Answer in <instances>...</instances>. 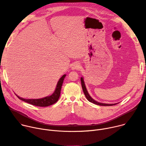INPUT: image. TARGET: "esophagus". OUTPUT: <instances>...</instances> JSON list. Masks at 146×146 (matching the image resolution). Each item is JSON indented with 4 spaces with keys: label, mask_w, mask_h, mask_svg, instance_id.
Segmentation results:
<instances>
[{
    "label": "esophagus",
    "mask_w": 146,
    "mask_h": 146,
    "mask_svg": "<svg viewBox=\"0 0 146 146\" xmlns=\"http://www.w3.org/2000/svg\"><path fill=\"white\" fill-rule=\"evenodd\" d=\"M80 67V64L79 63H74L72 66V69L73 70H75V69H78Z\"/></svg>",
    "instance_id": "1"
}]
</instances>
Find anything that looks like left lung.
Listing matches in <instances>:
<instances>
[{
  "instance_id": "1",
  "label": "left lung",
  "mask_w": 146,
  "mask_h": 146,
  "mask_svg": "<svg viewBox=\"0 0 146 146\" xmlns=\"http://www.w3.org/2000/svg\"><path fill=\"white\" fill-rule=\"evenodd\" d=\"M80 80H81V83H82V89H83V91L84 92V94L86 96V98H87V99L90 102L93 103L97 105H99V106H114L115 104H117V103H114V104H107V103H100V102H98L96 101L95 100H94L92 97L90 96V94H89L88 92H87V90L86 89V87L85 85V83L84 81V79L83 77H82L80 78Z\"/></svg>"
}]
</instances>
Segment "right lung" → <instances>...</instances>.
I'll return each mask as SVG.
<instances>
[{"label": "right lung", "mask_w": 146, "mask_h": 146, "mask_svg": "<svg viewBox=\"0 0 146 146\" xmlns=\"http://www.w3.org/2000/svg\"><path fill=\"white\" fill-rule=\"evenodd\" d=\"M66 74L63 75L60 79L58 81L56 89L54 92L52 94L48 96L44 97V98H41V99H23L22 98H21V97L18 96L16 94V96L17 98L22 100L24 101L26 103H28L31 104L38 106V107H47L48 106H50L55 103L57 100H59V98L60 95V91L62 89V86L63 83V80L65 78Z\"/></svg>", "instance_id": "obj_1"}]
</instances>
